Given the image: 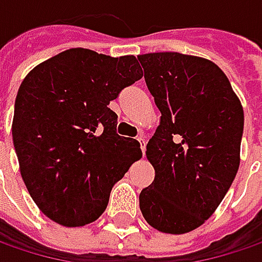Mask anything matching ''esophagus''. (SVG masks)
I'll use <instances>...</instances> for the list:
<instances>
[{
  "instance_id": "34e87169",
  "label": "esophagus",
  "mask_w": 262,
  "mask_h": 262,
  "mask_svg": "<svg viewBox=\"0 0 262 262\" xmlns=\"http://www.w3.org/2000/svg\"><path fill=\"white\" fill-rule=\"evenodd\" d=\"M138 141H139V143H141V149H142V154L145 155V151H146V142H145V139H142L141 136L138 138Z\"/></svg>"
}]
</instances>
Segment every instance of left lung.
I'll list each match as a JSON object with an SVG mask.
<instances>
[{"label":"left lung","mask_w":262,"mask_h":262,"mask_svg":"<svg viewBox=\"0 0 262 262\" xmlns=\"http://www.w3.org/2000/svg\"><path fill=\"white\" fill-rule=\"evenodd\" d=\"M161 113L146 145L155 179L139 195L143 219L164 233L199 227L233 183L241 163L244 108L223 70L179 52L138 55Z\"/></svg>","instance_id":"8db88e82"}]
</instances>
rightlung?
Listing matches in <instances>:
<instances>
[{
  "label": "right lung",
  "mask_w": 262,
  "mask_h": 262,
  "mask_svg": "<svg viewBox=\"0 0 262 262\" xmlns=\"http://www.w3.org/2000/svg\"><path fill=\"white\" fill-rule=\"evenodd\" d=\"M142 76L133 55L72 48L21 82L13 143L30 196L52 222L67 227L95 222L113 186L142 157L136 139L117 135V114L108 108Z\"/></svg>",
  "instance_id": "1"
}]
</instances>
